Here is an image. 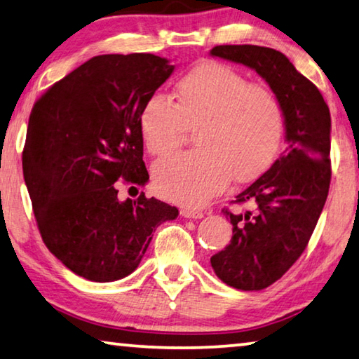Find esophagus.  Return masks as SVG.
Listing matches in <instances>:
<instances>
[{
    "label": "esophagus",
    "mask_w": 359,
    "mask_h": 359,
    "mask_svg": "<svg viewBox=\"0 0 359 359\" xmlns=\"http://www.w3.org/2000/svg\"><path fill=\"white\" fill-rule=\"evenodd\" d=\"M180 214L184 215V217H187V219H201V217H204L203 210L191 209V208H182L180 209Z\"/></svg>",
    "instance_id": "34e87169"
}]
</instances>
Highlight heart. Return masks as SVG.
I'll use <instances>...</instances> for the list:
<instances>
[{
	"instance_id": "heart-1",
	"label": "heart",
	"mask_w": 359,
	"mask_h": 359,
	"mask_svg": "<svg viewBox=\"0 0 359 359\" xmlns=\"http://www.w3.org/2000/svg\"><path fill=\"white\" fill-rule=\"evenodd\" d=\"M175 102L153 94L142 107L139 129L153 156H166L195 129L198 150L153 168V187L169 201L198 206L233 180L252 182L269 169L284 137V110L271 89L219 62H203L174 86Z\"/></svg>"
}]
</instances>
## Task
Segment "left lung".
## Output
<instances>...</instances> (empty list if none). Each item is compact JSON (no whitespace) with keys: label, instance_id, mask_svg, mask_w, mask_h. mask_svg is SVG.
<instances>
[{"label":"left lung","instance_id":"1","mask_svg":"<svg viewBox=\"0 0 359 359\" xmlns=\"http://www.w3.org/2000/svg\"><path fill=\"white\" fill-rule=\"evenodd\" d=\"M210 54L252 68L269 83L284 110L287 149L264 175L236 196L254 210L231 212L233 236L210 257L222 281L260 291L280 278L305 251L331 184V113L310 79L283 53L252 44L215 46Z\"/></svg>","mask_w":359,"mask_h":359}]
</instances>
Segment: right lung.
I'll use <instances>...</instances> for the list:
<instances>
[{
	"mask_svg": "<svg viewBox=\"0 0 359 359\" xmlns=\"http://www.w3.org/2000/svg\"><path fill=\"white\" fill-rule=\"evenodd\" d=\"M172 72L153 54L97 55L32 108L22 166L38 230L49 251L89 281L130 275L153 230L179 215L145 193L119 201L115 184L149 180L139 115Z\"/></svg>",
	"mask_w": 359,
	"mask_h": 359,
	"instance_id": "right-lung-1",
	"label": "right lung"
}]
</instances>
